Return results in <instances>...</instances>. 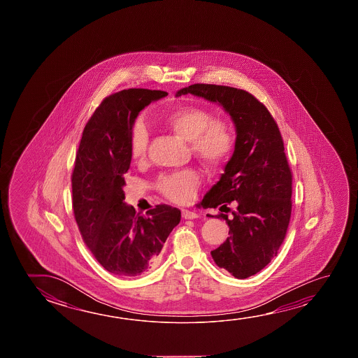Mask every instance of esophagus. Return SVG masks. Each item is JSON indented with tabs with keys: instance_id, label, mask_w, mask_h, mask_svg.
<instances>
[{
	"instance_id": "obj_1",
	"label": "esophagus",
	"mask_w": 358,
	"mask_h": 358,
	"mask_svg": "<svg viewBox=\"0 0 358 358\" xmlns=\"http://www.w3.org/2000/svg\"><path fill=\"white\" fill-rule=\"evenodd\" d=\"M182 217L185 220H194L199 217V213H196L194 211H188V210H182Z\"/></svg>"
}]
</instances>
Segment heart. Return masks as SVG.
<instances>
[{
	"mask_svg": "<svg viewBox=\"0 0 358 358\" xmlns=\"http://www.w3.org/2000/svg\"><path fill=\"white\" fill-rule=\"evenodd\" d=\"M164 126L189 148L197 159L210 169H217L229 159L235 146V136L229 123L213 120L208 108L201 106H183L164 118ZM148 146V132L143 122L135 123L129 138V155L136 164L145 162ZM199 175L194 170H183L162 176L157 188L164 197L186 203L194 199L199 187Z\"/></svg>",
	"mask_w": 358,
	"mask_h": 358,
	"instance_id": "heart-1",
	"label": "heart"
}]
</instances>
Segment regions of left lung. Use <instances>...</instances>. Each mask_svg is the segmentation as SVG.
Listing matches in <instances>:
<instances>
[{"mask_svg":"<svg viewBox=\"0 0 358 358\" xmlns=\"http://www.w3.org/2000/svg\"><path fill=\"white\" fill-rule=\"evenodd\" d=\"M182 94L221 106L235 124V151L202 202L216 208L235 201L232 217L216 216L229 224V237L211 256L220 268L243 280L270 264L287 232L292 175L283 140L268 110L243 90L196 83L178 90L176 97Z\"/></svg>","mask_w":358,"mask_h":358,"instance_id":"8db88e82","label":"left lung"}]
</instances>
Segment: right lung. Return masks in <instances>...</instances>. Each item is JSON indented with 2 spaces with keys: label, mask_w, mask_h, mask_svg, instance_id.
Returning <instances> with one entry per match:
<instances>
[{
  "label": "right lung",
  "mask_w": 358,
  "mask_h": 358,
  "mask_svg": "<svg viewBox=\"0 0 358 358\" xmlns=\"http://www.w3.org/2000/svg\"><path fill=\"white\" fill-rule=\"evenodd\" d=\"M164 91L129 88L101 103L83 129L72 173V206L85 243L105 270L120 277L145 273L157 262L181 211L156 206L146 215L124 202L129 138L138 113Z\"/></svg>",
  "instance_id": "obj_1"
}]
</instances>
